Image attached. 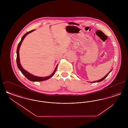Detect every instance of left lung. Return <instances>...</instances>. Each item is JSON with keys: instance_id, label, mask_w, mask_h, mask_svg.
Wrapping results in <instances>:
<instances>
[{"instance_id": "left-lung-1", "label": "left lung", "mask_w": 128, "mask_h": 128, "mask_svg": "<svg viewBox=\"0 0 128 128\" xmlns=\"http://www.w3.org/2000/svg\"><path fill=\"white\" fill-rule=\"evenodd\" d=\"M111 70H112L110 71V72H108V73L103 78H102V79H101L100 80H96V81H94V82H92V83H95V82H101V81H102V80H104V79L108 76V75L109 74V73L111 72Z\"/></svg>"}]
</instances>
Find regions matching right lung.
I'll return each mask as SVG.
<instances>
[{"label": "right lung", "mask_w": 128, "mask_h": 128, "mask_svg": "<svg viewBox=\"0 0 128 128\" xmlns=\"http://www.w3.org/2000/svg\"><path fill=\"white\" fill-rule=\"evenodd\" d=\"M35 30H30L29 31L27 32H26L24 35L22 36V39L20 40V43H18V47H17V58H16V61H17V66L18 67V69L20 70V71L25 76V77L30 80V81H32V82H41V81H43V80H48L52 76L54 75V74H55V72L56 70V68H57V66L56 68H55V70L54 71V72L53 73H52L50 76H47V77H38V76H34V75H32L29 72H27L26 70H25L24 69L22 68V65H20V57H19V49L20 48V45L22 44V42L23 41L24 38L25 36L28 34H29V33H30L31 32L34 31Z\"/></svg>", "instance_id": "right-lung-1"}]
</instances>
